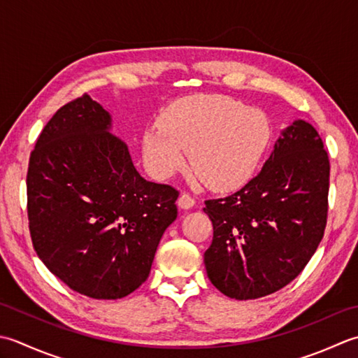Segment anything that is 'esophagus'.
<instances>
[{"label":"esophagus","mask_w":358,"mask_h":358,"mask_svg":"<svg viewBox=\"0 0 358 358\" xmlns=\"http://www.w3.org/2000/svg\"><path fill=\"white\" fill-rule=\"evenodd\" d=\"M178 203H179V207L180 208H184V210H188V208H192L194 203H196V201H194V198L192 194H188V193H182L180 196H179V201H178Z\"/></svg>","instance_id":"obj_1"}]
</instances>
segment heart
Masks as SVG:
<instances>
[{
    "label": "heart",
    "instance_id": "1",
    "mask_svg": "<svg viewBox=\"0 0 358 358\" xmlns=\"http://www.w3.org/2000/svg\"><path fill=\"white\" fill-rule=\"evenodd\" d=\"M267 115L229 97H189L174 103L160 125L143 133L145 165L166 179L189 164L213 189H236L250 180L271 142Z\"/></svg>",
    "mask_w": 358,
    "mask_h": 358
}]
</instances>
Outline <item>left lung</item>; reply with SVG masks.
<instances>
[{
	"mask_svg": "<svg viewBox=\"0 0 358 358\" xmlns=\"http://www.w3.org/2000/svg\"><path fill=\"white\" fill-rule=\"evenodd\" d=\"M329 170L317 129L295 120L257 176L227 198L206 201L213 241L203 262L217 290L255 300L301 273L324 235Z\"/></svg>",
	"mask_w": 358,
	"mask_h": 358,
	"instance_id": "8db88e82",
	"label": "left lung"
}]
</instances>
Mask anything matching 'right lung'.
Listing matches in <instances>:
<instances>
[{"instance_id":"obj_1","label":"right lung","mask_w":358,"mask_h":358,"mask_svg":"<svg viewBox=\"0 0 358 358\" xmlns=\"http://www.w3.org/2000/svg\"><path fill=\"white\" fill-rule=\"evenodd\" d=\"M111 115L87 94L43 128L27 170L34 249L68 287L117 300L147 281L179 192L143 179Z\"/></svg>"}]
</instances>
